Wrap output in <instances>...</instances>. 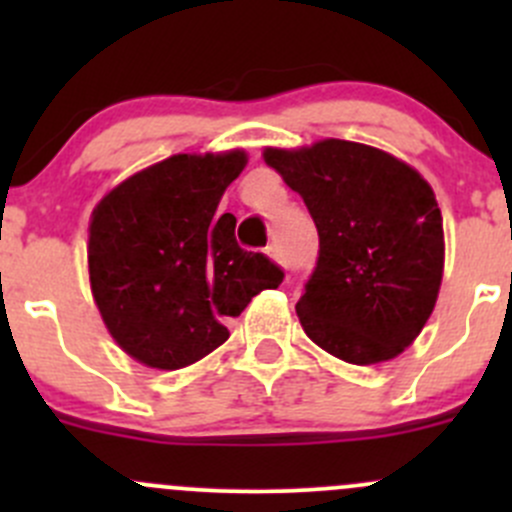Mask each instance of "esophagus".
<instances>
[{"instance_id":"obj_1","label":"esophagus","mask_w":512,"mask_h":512,"mask_svg":"<svg viewBox=\"0 0 512 512\" xmlns=\"http://www.w3.org/2000/svg\"><path fill=\"white\" fill-rule=\"evenodd\" d=\"M267 255H270L275 262H280V265H287V260H285V255H282L280 245H270V247H267Z\"/></svg>"}]
</instances>
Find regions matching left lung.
<instances>
[{"label":"left lung","instance_id":"8db88e82","mask_svg":"<svg viewBox=\"0 0 512 512\" xmlns=\"http://www.w3.org/2000/svg\"><path fill=\"white\" fill-rule=\"evenodd\" d=\"M265 163L302 195L319 232L317 267L297 302L307 337L349 364L399 356L431 317L443 277L431 185L404 160L339 138L267 148Z\"/></svg>","mask_w":512,"mask_h":512}]
</instances>
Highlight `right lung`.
Returning a JSON list of instances; mask_svg holds the SVG:
<instances>
[{"mask_svg": "<svg viewBox=\"0 0 512 512\" xmlns=\"http://www.w3.org/2000/svg\"><path fill=\"white\" fill-rule=\"evenodd\" d=\"M245 151L178 153L131 175L96 205L89 277L108 332L151 369H183L230 337L237 317L285 272L235 240V215L215 218Z\"/></svg>", "mask_w": 512, "mask_h": 512, "instance_id": "1", "label": "right lung"}]
</instances>
